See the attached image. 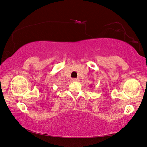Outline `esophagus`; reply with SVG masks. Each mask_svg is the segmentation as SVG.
I'll list each match as a JSON object with an SVG mask.
<instances>
[{
  "mask_svg": "<svg viewBox=\"0 0 147 147\" xmlns=\"http://www.w3.org/2000/svg\"><path fill=\"white\" fill-rule=\"evenodd\" d=\"M79 81V78L72 79V81Z\"/></svg>",
  "mask_w": 147,
  "mask_h": 147,
  "instance_id": "esophagus-1",
  "label": "esophagus"
}]
</instances>
